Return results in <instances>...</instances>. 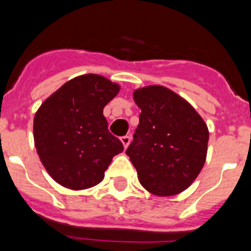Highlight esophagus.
Here are the masks:
<instances>
[{"instance_id":"obj_1","label":"esophagus","mask_w":251,"mask_h":251,"mask_svg":"<svg viewBox=\"0 0 251 251\" xmlns=\"http://www.w3.org/2000/svg\"><path fill=\"white\" fill-rule=\"evenodd\" d=\"M120 140H121V142H123L124 147H125V148H127L128 144H130V142H131L130 136H123V137H121Z\"/></svg>"}]
</instances>
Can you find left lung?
<instances>
[{
    "label": "left lung",
    "instance_id": "1",
    "mask_svg": "<svg viewBox=\"0 0 251 251\" xmlns=\"http://www.w3.org/2000/svg\"><path fill=\"white\" fill-rule=\"evenodd\" d=\"M140 124L126 149L141 184L160 197L188 188L203 169L209 131L187 100L164 86L133 92Z\"/></svg>",
    "mask_w": 251,
    "mask_h": 251
}]
</instances>
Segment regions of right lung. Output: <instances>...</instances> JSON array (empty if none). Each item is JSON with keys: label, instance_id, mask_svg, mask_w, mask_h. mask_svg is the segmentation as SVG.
Listing matches in <instances>:
<instances>
[{"label": "right lung", "instance_id": "1", "mask_svg": "<svg viewBox=\"0 0 251 251\" xmlns=\"http://www.w3.org/2000/svg\"><path fill=\"white\" fill-rule=\"evenodd\" d=\"M120 86L100 75L68 81L41 104L34 119L40 160L54 181L70 189H86L104 178L114 155L124 151L108 130L103 108Z\"/></svg>", "mask_w": 251, "mask_h": 251}]
</instances>
